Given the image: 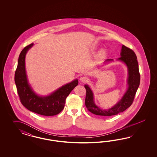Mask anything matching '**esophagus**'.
<instances>
[{
  "instance_id": "esophagus-1",
  "label": "esophagus",
  "mask_w": 157,
  "mask_h": 157,
  "mask_svg": "<svg viewBox=\"0 0 157 157\" xmlns=\"http://www.w3.org/2000/svg\"><path fill=\"white\" fill-rule=\"evenodd\" d=\"M79 80L82 82H86V81H88V78H87V77H86V76H82L80 78Z\"/></svg>"
}]
</instances>
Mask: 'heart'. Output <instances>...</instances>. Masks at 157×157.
Returning <instances> with one entry per match:
<instances>
[{"mask_svg":"<svg viewBox=\"0 0 157 157\" xmlns=\"http://www.w3.org/2000/svg\"><path fill=\"white\" fill-rule=\"evenodd\" d=\"M106 51L105 49H102L100 50V52H99V55L100 56L102 57H104L106 55Z\"/></svg>","mask_w":157,"mask_h":157,"instance_id":"b5f03b06","label":"heart"}]
</instances>
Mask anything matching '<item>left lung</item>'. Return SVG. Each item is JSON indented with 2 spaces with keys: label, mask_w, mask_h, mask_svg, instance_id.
Instances as JSON below:
<instances>
[{
  "label": "left lung",
  "mask_w": 157,
  "mask_h": 157,
  "mask_svg": "<svg viewBox=\"0 0 157 157\" xmlns=\"http://www.w3.org/2000/svg\"><path fill=\"white\" fill-rule=\"evenodd\" d=\"M123 62L127 68L128 78L127 79V88L121 98L109 109H101L94 101V95L90 86L85 85L86 93L85 105L87 110L93 114L98 116H110L123 112L129 108L133 102L136 91L140 84V74L139 71L137 57L133 51L125 46L121 48L120 57L117 59ZM113 62V59L106 60L104 64H106L110 62Z\"/></svg>",
  "instance_id": "left-lung-1"
}]
</instances>
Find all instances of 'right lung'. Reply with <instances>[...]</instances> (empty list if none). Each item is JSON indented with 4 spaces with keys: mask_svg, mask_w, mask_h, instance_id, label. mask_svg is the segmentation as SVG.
Listing matches in <instances>:
<instances>
[{
    "mask_svg": "<svg viewBox=\"0 0 157 157\" xmlns=\"http://www.w3.org/2000/svg\"><path fill=\"white\" fill-rule=\"evenodd\" d=\"M33 46V44H31L21 51L15 73V82L21 103L26 108L37 114L47 116L59 114L64 107L67 97L78 85V80L75 79L62 86L49 95L37 94L29 82L25 66L26 53Z\"/></svg>",
    "mask_w": 157,
    "mask_h": 157,
    "instance_id": "1",
    "label": "right lung"
}]
</instances>
